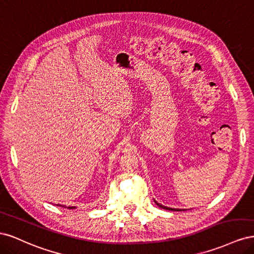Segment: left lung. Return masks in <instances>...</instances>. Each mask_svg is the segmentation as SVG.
Wrapping results in <instances>:
<instances>
[{
    "label": "left lung",
    "mask_w": 254,
    "mask_h": 254,
    "mask_svg": "<svg viewBox=\"0 0 254 254\" xmlns=\"http://www.w3.org/2000/svg\"><path fill=\"white\" fill-rule=\"evenodd\" d=\"M155 203L158 205V206H160V207H162V209H164V210H168V211H182L181 209H173V207H168V206H164V205H162V204H160V203H158L156 200H155ZM183 211H186V210H183Z\"/></svg>",
    "instance_id": "left-lung-1"
}]
</instances>
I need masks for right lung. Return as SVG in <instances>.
<instances>
[{
  "label": "right lung",
  "mask_w": 254,
  "mask_h": 254,
  "mask_svg": "<svg viewBox=\"0 0 254 254\" xmlns=\"http://www.w3.org/2000/svg\"><path fill=\"white\" fill-rule=\"evenodd\" d=\"M58 205H60V206H64V207H66L65 205H61V204H58ZM67 209H76V206H67Z\"/></svg>",
  "instance_id": "right-lung-1"
}]
</instances>
